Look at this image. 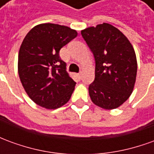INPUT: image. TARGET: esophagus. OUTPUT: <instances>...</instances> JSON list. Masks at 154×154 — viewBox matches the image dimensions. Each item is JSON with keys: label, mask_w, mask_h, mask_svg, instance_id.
I'll list each match as a JSON object with an SVG mask.
<instances>
[{"label": "esophagus", "mask_w": 154, "mask_h": 154, "mask_svg": "<svg viewBox=\"0 0 154 154\" xmlns=\"http://www.w3.org/2000/svg\"><path fill=\"white\" fill-rule=\"evenodd\" d=\"M76 76H77L79 79H81V77H82V72H78V73L76 74Z\"/></svg>", "instance_id": "1"}]
</instances>
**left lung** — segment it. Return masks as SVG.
I'll use <instances>...</instances> for the list:
<instances>
[{"instance_id":"8db88e82","label":"left lung","mask_w":154,"mask_h":154,"mask_svg":"<svg viewBox=\"0 0 154 154\" xmlns=\"http://www.w3.org/2000/svg\"><path fill=\"white\" fill-rule=\"evenodd\" d=\"M95 58V79L89 86L92 102L106 110L121 106L131 95L137 74L135 52L113 25L103 23L81 32Z\"/></svg>"}]
</instances>
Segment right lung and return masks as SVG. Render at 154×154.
Listing matches in <instances>:
<instances>
[{
  "label": "right lung",
  "mask_w": 154,
  "mask_h": 154,
  "mask_svg": "<svg viewBox=\"0 0 154 154\" xmlns=\"http://www.w3.org/2000/svg\"><path fill=\"white\" fill-rule=\"evenodd\" d=\"M77 35L69 27L47 23L34 27L22 42L19 76L26 93L38 106L54 110L71 98L76 82L67 72L59 51Z\"/></svg>",
  "instance_id": "obj_1"
}]
</instances>
